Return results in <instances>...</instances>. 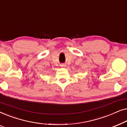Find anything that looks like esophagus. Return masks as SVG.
I'll return each instance as SVG.
<instances>
[{"mask_svg": "<svg viewBox=\"0 0 127 127\" xmlns=\"http://www.w3.org/2000/svg\"><path fill=\"white\" fill-rule=\"evenodd\" d=\"M61 67H65L66 66V65L65 64H61Z\"/></svg>", "mask_w": 127, "mask_h": 127, "instance_id": "esophagus-1", "label": "esophagus"}]
</instances>
